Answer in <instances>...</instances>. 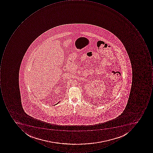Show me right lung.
<instances>
[{"label": "right lung", "instance_id": "add662e5", "mask_svg": "<svg viewBox=\"0 0 153 153\" xmlns=\"http://www.w3.org/2000/svg\"><path fill=\"white\" fill-rule=\"evenodd\" d=\"M59 102H58V103H59ZM57 103H56V104H57Z\"/></svg>", "mask_w": 153, "mask_h": 153}]
</instances>
